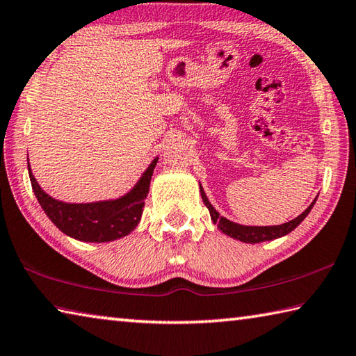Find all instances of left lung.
Returning <instances> with one entry per match:
<instances>
[{"label": "left lung", "mask_w": 356, "mask_h": 356, "mask_svg": "<svg viewBox=\"0 0 356 356\" xmlns=\"http://www.w3.org/2000/svg\"><path fill=\"white\" fill-rule=\"evenodd\" d=\"M199 190H200V196H202L204 204L207 205V209H209V211H210L211 221L218 225V229L230 238H235V240H240L243 243H249V244L273 241V240H277V238L288 235L289 232H293L297 225H299L303 219L308 216V213L312 211L313 205L316 202V199H318L316 197L313 202L309 204L308 209L303 213H300L299 216L291 219V221H288L285 224H280V225H241V224L232 222L227 218L219 215L215 207L210 204V200L207 199L205 191L202 186H200V184H199Z\"/></svg>", "instance_id": "1"}]
</instances>
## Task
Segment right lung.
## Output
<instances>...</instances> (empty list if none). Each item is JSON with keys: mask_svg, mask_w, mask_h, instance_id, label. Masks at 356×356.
Listing matches in <instances>:
<instances>
[{"mask_svg": "<svg viewBox=\"0 0 356 356\" xmlns=\"http://www.w3.org/2000/svg\"><path fill=\"white\" fill-rule=\"evenodd\" d=\"M157 161L159 157L151 161L124 196L87 204H71L51 197L40 188L29 163L28 171L38 204L57 229L83 243H108L127 236L138 225Z\"/></svg>", "mask_w": 356, "mask_h": 356, "instance_id": "right-lung-1", "label": "right lung"}]
</instances>
